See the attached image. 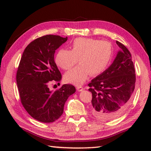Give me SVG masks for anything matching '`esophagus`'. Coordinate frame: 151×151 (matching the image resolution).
<instances>
[{
    "label": "esophagus",
    "instance_id": "1",
    "mask_svg": "<svg viewBox=\"0 0 151 151\" xmlns=\"http://www.w3.org/2000/svg\"><path fill=\"white\" fill-rule=\"evenodd\" d=\"M76 90H77L78 92L82 91L83 90V87H82L81 86H76Z\"/></svg>",
    "mask_w": 151,
    "mask_h": 151
}]
</instances>
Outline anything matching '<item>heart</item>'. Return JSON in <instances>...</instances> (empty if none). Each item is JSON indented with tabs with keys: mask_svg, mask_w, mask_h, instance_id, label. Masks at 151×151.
<instances>
[{
	"mask_svg": "<svg viewBox=\"0 0 151 151\" xmlns=\"http://www.w3.org/2000/svg\"><path fill=\"white\" fill-rule=\"evenodd\" d=\"M113 55L112 45L105 40L91 38H78L70 45V50L60 48L55 56V63L64 70H68L78 62L80 63L65 73L66 83L80 85L89 74L96 76L108 67Z\"/></svg>",
	"mask_w": 151,
	"mask_h": 151,
	"instance_id": "1",
	"label": "heart"
}]
</instances>
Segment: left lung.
<instances>
[{"mask_svg":"<svg viewBox=\"0 0 151 151\" xmlns=\"http://www.w3.org/2000/svg\"><path fill=\"white\" fill-rule=\"evenodd\" d=\"M116 42L120 50L113 63L88 85L93 95L92 114L101 120H112L121 115L132 100L135 86L131 52L122 43Z\"/></svg>","mask_w":151,"mask_h":151,"instance_id":"8db88e82","label":"left lung"}]
</instances>
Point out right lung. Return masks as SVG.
<instances>
[{"mask_svg":"<svg viewBox=\"0 0 151 151\" xmlns=\"http://www.w3.org/2000/svg\"><path fill=\"white\" fill-rule=\"evenodd\" d=\"M67 40L48 35L33 40L25 48L17 72L20 101L30 116L49 123L60 118L69 96L75 93L72 85H63L55 91L48 85L59 83L62 75L55 62V50ZM60 84V83H59Z\"/></svg>","mask_w":151,"mask_h":151,"instance_id":"right-lung-1","label":"right lung"}]
</instances>
